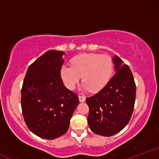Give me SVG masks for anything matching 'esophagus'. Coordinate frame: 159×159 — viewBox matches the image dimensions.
Segmentation results:
<instances>
[{"instance_id": "obj_1", "label": "esophagus", "mask_w": 159, "mask_h": 159, "mask_svg": "<svg viewBox=\"0 0 159 159\" xmlns=\"http://www.w3.org/2000/svg\"><path fill=\"white\" fill-rule=\"evenodd\" d=\"M78 98H79V101L80 102H84L85 99H86V97L84 95H79V96H78Z\"/></svg>"}]
</instances>
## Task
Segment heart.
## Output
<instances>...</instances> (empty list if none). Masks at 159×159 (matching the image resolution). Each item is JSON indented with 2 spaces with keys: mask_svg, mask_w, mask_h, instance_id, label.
<instances>
[{
  "mask_svg": "<svg viewBox=\"0 0 159 159\" xmlns=\"http://www.w3.org/2000/svg\"><path fill=\"white\" fill-rule=\"evenodd\" d=\"M114 72V62L107 54L85 53L75 57L71 66H63L61 76L65 84L73 89L81 75L83 87L98 91L106 85Z\"/></svg>",
  "mask_w": 159,
  "mask_h": 159,
  "instance_id": "obj_1",
  "label": "heart"
}]
</instances>
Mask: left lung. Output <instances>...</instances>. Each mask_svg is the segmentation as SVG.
<instances>
[{
  "label": "left lung",
  "mask_w": 159,
  "mask_h": 159,
  "mask_svg": "<svg viewBox=\"0 0 159 159\" xmlns=\"http://www.w3.org/2000/svg\"><path fill=\"white\" fill-rule=\"evenodd\" d=\"M113 61L116 73L101 90L86 98L90 129L107 137L120 132L130 121L136 95L130 68L118 56L115 55Z\"/></svg>",
  "instance_id": "1"
}]
</instances>
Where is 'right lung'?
Listing matches in <instances>:
<instances>
[{
    "label": "right lung",
    "instance_id": "obj_1",
    "mask_svg": "<svg viewBox=\"0 0 159 159\" xmlns=\"http://www.w3.org/2000/svg\"><path fill=\"white\" fill-rule=\"evenodd\" d=\"M61 51L49 50L27 69L21 105L27 128L44 139L59 138L68 131L71 117L79 103L77 94L63 85Z\"/></svg>",
    "mask_w": 159,
    "mask_h": 159
}]
</instances>
